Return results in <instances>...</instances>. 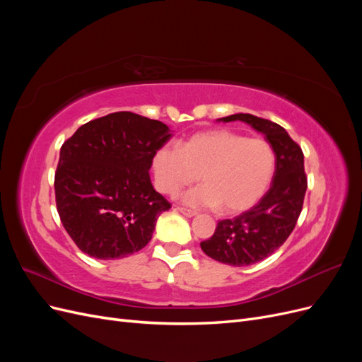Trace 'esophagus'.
Here are the masks:
<instances>
[{
    "label": "esophagus",
    "instance_id": "esophagus-1",
    "mask_svg": "<svg viewBox=\"0 0 362 362\" xmlns=\"http://www.w3.org/2000/svg\"><path fill=\"white\" fill-rule=\"evenodd\" d=\"M177 210L181 213V214H184L185 217H193V216H196V211H193V210H189V208H184V206H178Z\"/></svg>",
    "mask_w": 362,
    "mask_h": 362
}]
</instances>
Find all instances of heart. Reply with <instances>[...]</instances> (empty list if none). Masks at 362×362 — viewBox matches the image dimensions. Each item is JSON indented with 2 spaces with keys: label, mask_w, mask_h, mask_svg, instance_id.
Instances as JSON below:
<instances>
[{
  "label": "heart",
  "mask_w": 362,
  "mask_h": 362,
  "mask_svg": "<svg viewBox=\"0 0 362 362\" xmlns=\"http://www.w3.org/2000/svg\"><path fill=\"white\" fill-rule=\"evenodd\" d=\"M276 168L273 146L262 137H246L231 129H208L192 136L181 146L164 145L152 157L160 192L177 194L199 180L204 182L184 194L196 208H217L240 213L266 193Z\"/></svg>",
  "instance_id": "1"
}]
</instances>
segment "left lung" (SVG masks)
I'll use <instances>...</instances> for the list:
<instances>
[{
  "instance_id": "8db88e82",
  "label": "left lung",
  "mask_w": 362,
  "mask_h": 362,
  "mask_svg": "<svg viewBox=\"0 0 362 362\" xmlns=\"http://www.w3.org/2000/svg\"><path fill=\"white\" fill-rule=\"evenodd\" d=\"M218 120H242L264 134L276 156L272 185L257 205L234 218L217 223L214 234L201 242L205 254L223 264L242 267L258 262L281 247L300 216L308 182L303 152L281 125L249 113Z\"/></svg>"
}]
</instances>
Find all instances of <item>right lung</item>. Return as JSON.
<instances>
[{
    "instance_id": "obj_1",
    "label": "right lung",
    "mask_w": 362,
    "mask_h": 362,
    "mask_svg": "<svg viewBox=\"0 0 362 362\" xmlns=\"http://www.w3.org/2000/svg\"><path fill=\"white\" fill-rule=\"evenodd\" d=\"M170 136L160 120L117 112L81 125L62 145L57 211L84 254L117 259L149 243L158 216L170 208L152 187L149 169Z\"/></svg>"
}]
</instances>
